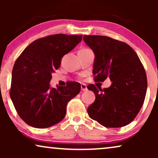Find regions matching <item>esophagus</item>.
<instances>
[{
    "instance_id": "34e87169",
    "label": "esophagus",
    "mask_w": 158,
    "mask_h": 158,
    "mask_svg": "<svg viewBox=\"0 0 158 158\" xmlns=\"http://www.w3.org/2000/svg\"><path fill=\"white\" fill-rule=\"evenodd\" d=\"M81 90H83V91H85V90H87V86H86L85 84L82 83L81 85Z\"/></svg>"
}]
</instances>
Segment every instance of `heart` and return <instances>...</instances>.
Masks as SVG:
<instances>
[{"mask_svg":"<svg viewBox=\"0 0 158 158\" xmlns=\"http://www.w3.org/2000/svg\"><path fill=\"white\" fill-rule=\"evenodd\" d=\"M86 49V48H84V49Z\"/></svg>","mask_w":158,"mask_h":158,"instance_id":"obj_1","label":"heart"}]
</instances>
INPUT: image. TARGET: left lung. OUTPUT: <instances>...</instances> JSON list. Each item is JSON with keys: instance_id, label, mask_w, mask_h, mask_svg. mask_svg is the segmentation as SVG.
I'll return each mask as SVG.
<instances>
[{"instance_id": "obj_1", "label": "left lung", "mask_w": 158, "mask_h": 158, "mask_svg": "<svg viewBox=\"0 0 158 158\" xmlns=\"http://www.w3.org/2000/svg\"><path fill=\"white\" fill-rule=\"evenodd\" d=\"M83 40L95 55L93 74L95 81L112 82L109 88L98 90L89 85L96 100L88 114L105 127L129 124L139 113L145 98L148 81L137 53L126 43L109 36L84 35Z\"/></svg>"}]
</instances>
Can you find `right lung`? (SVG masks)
<instances>
[{"mask_svg":"<svg viewBox=\"0 0 158 158\" xmlns=\"http://www.w3.org/2000/svg\"><path fill=\"white\" fill-rule=\"evenodd\" d=\"M83 35L58 34L31 42L15 62L10 96L21 119L39 129L50 127L63 119L67 104L81 91V84L51 88L52 73L62 57L81 42Z\"/></svg>","mask_w":158,"mask_h":158,"instance_id":"1","label":"right lung"}]
</instances>
